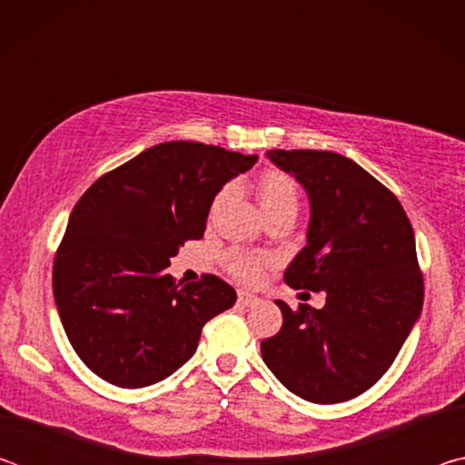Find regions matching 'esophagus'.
I'll return each mask as SVG.
<instances>
[{
	"instance_id": "esophagus-1",
	"label": "esophagus",
	"mask_w": 465,
	"mask_h": 465,
	"mask_svg": "<svg viewBox=\"0 0 465 465\" xmlns=\"http://www.w3.org/2000/svg\"><path fill=\"white\" fill-rule=\"evenodd\" d=\"M258 303V297L256 295H250V293H238V305H242V308H252V305Z\"/></svg>"
}]
</instances>
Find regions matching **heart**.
<instances>
[{
	"mask_svg": "<svg viewBox=\"0 0 465 465\" xmlns=\"http://www.w3.org/2000/svg\"><path fill=\"white\" fill-rule=\"evenodd\" d=\"M227 196V188L215 196L213 209H217ZM258 199L264 209L266 217H274L281 213L297 215L299 209V186L295 178L282 170H266L258 178ZM269 264V258L252 254L248 250L233 248L225 254V266L232 277L242 282H258L262 277V269Z\"/></svg>",
	"mask_w": 465,
	"mask_h": 465,
	"instance_id": "obj_1",
	"label": "heart"
}]
</instances>
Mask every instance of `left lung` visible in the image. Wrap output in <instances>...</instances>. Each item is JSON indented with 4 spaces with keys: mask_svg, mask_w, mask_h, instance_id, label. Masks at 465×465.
<instances>
[{
    "mask_svg": "<svg viewBox=\"0 0 465 465\" xmlns=\"http://www.w3.org/2000/svg\"><path fill=\"white\" fill-rule=\"evenodd\" d=\"M312 204L308 246L285 271L293 289L324 291L322 310L277 302L282 326L264 338L266 367L295 396L316 404L357 398L388 371L424 299L414 232L390 188L349 157L316 149H271Z\"/></svg>",
    "mask_w": 465,
    "mask_h": 465,
    "instance_id": "obj_1",
    "label": "left lung"
}]
</instances>
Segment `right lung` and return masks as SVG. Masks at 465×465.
<instances>
[{
    "instance_id": "1",
    "label": "right lung",
    "mask_w": 465,
    "mask_h": 465,
    "mask_svg": "<svg viewBox=\"0 0 465 465\" xmlns=\"http://www.w3.org/2000/svg\"><path fill=\"white\" fill-rule=\"evenodd\" d=\"M256 155L168 141L100 176L69 215L53 293L88 369L119 388L166 380L194 355L203 326L235 303L215 274L176 282L170 258L199 240L215 194Z\"/></svg>"
}]
</instances>
